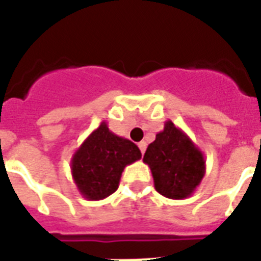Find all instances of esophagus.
<instances>
[{"instance_id": "obj_1", "label": "esophagus", "mask_w": 261, "mask_h": 261, "mask_svg": "<svg viewBox=\"0 0 261 261\" xmlns=\"http://www.w3.org/2000/svg\"><path fill=\"white\" fill-rule=\"evenodd\" d=\"M146 146H147V143L145 142V141H142V142H139L138 143V147L141 149V153H145V150H146Z\"/></svg>"}]
</instances>
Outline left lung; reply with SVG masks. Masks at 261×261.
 <instances>
[{
    "label": "left lung",
    "instance_id": "1",
    "mask_svg": "<svg viewBox=\"0 0 261 261\" xmlns=\"http://www.w3.org/2000/svg\"><path fill=\"white\" fill-rule=\"evenodd\" d=\"M143 163L150 168L155 191L169 199L191 196L206 173L202 150L171 120L147 146Z\"/></svg>",
    "mask_w": 261,
    "mask_h": 261
}]
</instances>
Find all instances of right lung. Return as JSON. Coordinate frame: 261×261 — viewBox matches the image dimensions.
<instances>
[{
  "mask_svg": "<svg viewBox=\"0 0 261 261\" xmlns=\"http://www.w3.org/2000/svg\"><path fill=\"white\" fill-rule=\"evenodd\" d=\"M141 157L135 143L114 134L102 122L73 154L71 176L84 198L101 200L118 190L124 168Z\"/></svg>",
  "mask_w": 261,
  "mask_h": 261,
  "instance_id": "1",
  "label": "right lung"
}]
</instances>
